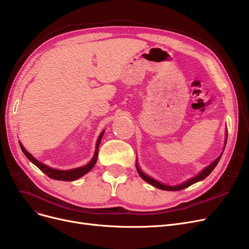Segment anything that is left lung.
I'll list each match as a JSON object with an SVG mask.
<instances>
[{
	"instance_id": "obj_1",
	"label": "left lung",
	"mask_w": 249,
	"mask_h": 249,
	"mask_svg": "<svg viewBox=\"0 0 249 249\" xmlns=\"http://www.w3.org/2000/svg\"><path fill=\"white\" fill-rule=\"evenodd\" d=\"M226 136H227V134H226ZM226 142H227V139H226ZM222 155H223V154H222ZM222 155H221L217 160H215L214 161H213V163H212L209 167H207L202 172H200L197 176H196L194 178L189 179V180L186 181L185 183H183V184H180V185H178V186H168V185H165V184H161V183H160V182L156 181L155 179L150 178L149 176L145 175L144 173H142V171H140V169L138 168L137 165H136V169H137V172H138V174L140 175V177H142V178L144 181H146L147 183H149L150 185H153V186H155V187H157V188H159V189H163V190L177 191V190L184 189V188H186V187H188V186L194 184V183H196V182H198V181H200V180H203L204 178H207V177L211 174V173L213 172V170L215 168V166L218 165V163H219V160H220Z\"/></svg>"
}]
</instances>
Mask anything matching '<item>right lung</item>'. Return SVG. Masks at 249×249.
<instances>
[{
    "label": "right lung",
    "mask_w": 249,
    "mask_h": 249,
    "mask_svg": "<svg viewBox=\"0 0 249 249\" xmlns=\"http://www.w3.org/2000/svg\"><path fill=\"white\" fill-rule=\"evenodd\" d=\"M103 134H104V131L101 133L99 139H98V142H96V147H95V153H94V156L92 158V160L89 161V163L88 165H85L83 167H80V168H76V169H72V170H67V171H61V170H56V169H53V168H50L48 166H46L45 164L40 163L39 160H36L34 157H32L28 151L23 147V145L20 144V147L21 149H22V151L24 153V155L26 156V158L31 161V163H34L39 170H41L42 172L45 173V174L47 176H49L50 178L52 179H55V180H61V181H74L76 180L80 177H82L84 174H86V173H89L92 168L93 166L95 165L96 160H98V155H99V146H100V142L102 140V137H103Z\"/></svg>",
    "instance_id": "obj_1"
}]
</instances>
